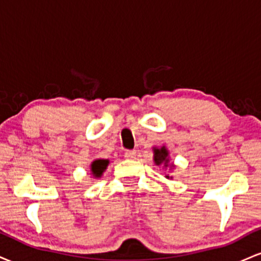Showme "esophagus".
I'll return each mask as SVG.
<instances>
[{"instance_id": "1", "label": "esophagus", "mask_w": 261, "mask_h": 261, "mask_svg": "<svg viewBox=\"0 0 261 261\" xmlns=\"http://www.w3.org/2000/svg\"><path fill=\"white\" fill-rule=\"evenodd\" d=\"M125 158H126V160H135V158H136V151H126L125 152Z\"/></svg>"}]
</instances>
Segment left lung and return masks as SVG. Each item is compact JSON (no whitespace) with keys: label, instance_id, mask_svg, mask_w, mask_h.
<instances>
[{"label":"left lung","instance_id":"1","mask_svg":"<svg viewBox=\"0 0 261 261\" xmlns=\"http://www.w3.org/2000/svg\"><path fill=\"white\" fill-rule=\"evenodd\" d=\"M153 161L157 166H163L164 168H168L170 166V169H172L174 167V164H169V152L166 148V146H163L161 148H153ZM166 178L172 179V176L166 175Z\"/></svg>","mask_w":261,"mask_h":261}]
</instances>
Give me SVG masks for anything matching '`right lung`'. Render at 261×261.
<instances>
[{"mask_svg":"<svg viewBox=\"0 0 261 261\" xmlns=\"http://www.w3.org/2000/svg\"><path fill=\"white\" fill-rule=\"evenodd\" d=\"M108 164H109V161H108V160H95V161H93L92 164H91V172H92L93 176H95V178H100L104 170L107 169Z\"/></svg>","mask_w":261,"mask_h":261,"instance_id":"obj_1","label":"right lung"}]
</instances>
